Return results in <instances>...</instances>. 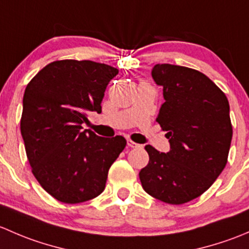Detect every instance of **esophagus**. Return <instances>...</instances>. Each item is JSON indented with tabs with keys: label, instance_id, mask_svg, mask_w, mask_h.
I'll return each instance as SVG.
<instances>
[{
	"label": "esophagus",
	"instance_id": "obj_1",
	"mask_svg": "<svg viewBox=\"0 0 249 249\" xmlns=\"http://www.w3.org/2000/svg\"><path fill=\"white\" fill-rule=\"evenodd\" d=\"M127 145H129L130 148L141 147V144H139V143H136V142H134V141H131V140H127Z\"/></svg>",
	"mask_w": 249,
	"mask_h": 249
}]
</instances>
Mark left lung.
Instances as JSON below:
<instances>
[{
  "label": "left lung",
  "instance_id": "8db88e82",
  "mask_svg": "<svg viewBox=\"0 0 249 249\" xmlns=\"http://www.w3.org/2000/svg\"><path fill=\"white\" fill-rule=\"evenodd\" d=\"M152 77L162 87L165 102L157 122L167 131L170 152L145 145L149 162L140 179L150 196L182 205L203 194L227 165L232 139L229 101L196 70L158 64Z\"/></svg>",
  "mask_w": 249,
  "mask_h": 249
}]
</instances>
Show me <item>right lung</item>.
I'll use <instances>...</instances> for the list:
<instances>
[{
    "label": "right lung",
    "mask_w": 249,
    "mask_h": 249,
    "mask_svg": "<svg viewBox=\"0 0 249 249\" xmlns=\"http://www.w3.org/2000/svg\"><path fill=\"white\" fill-rule=\"evenodd\" d=\"M118 72L90 60H60L43 67L25 89L20 130L27 159L42 188L59 201L99 196L126 145L123 136L82 130L88 113H101L105 90Z\"/></svg>",
    "instance_id": "obj_1"
}]
</instances>
